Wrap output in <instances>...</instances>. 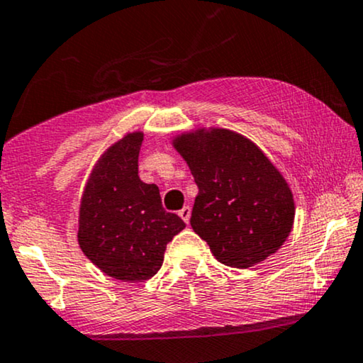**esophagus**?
<instances>
[{
	"mask_svg": "<svg viewBox=\"0 0 363 363\" xmlns=\"http://www.w3.org/2000/svg\"><path fill=\"white\" fill-rule=\"evenodd\" d=\"M179 216H181L182 220H184L186 223H189V218H191V208L189 206H184L181 211H179Z\"/></svg>",
	"mask_w": 363,
	"mask_h": 363,
	"instance_id": "esophagus-1",
	"label": "esophagus"
}]
</instances>
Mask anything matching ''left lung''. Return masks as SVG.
Masks as SVG:
<instances>
[{"instance_id":"8db88e82","label":"left lung","mask_w":363,"mask_h":363,"mask_svg":"<svg viewBox=\"0 0 363 363\" xmlns=\"http://www.w3.org/2000/svg\"><path fill=\"white\" fill-rule=\"evenodd\" d=\"M174 148L199 189L191 227L216 259L249 268L281 247L294 227V194L257 145L230 129L210 128L177 136Z\"/></svg>"}]
</instances>
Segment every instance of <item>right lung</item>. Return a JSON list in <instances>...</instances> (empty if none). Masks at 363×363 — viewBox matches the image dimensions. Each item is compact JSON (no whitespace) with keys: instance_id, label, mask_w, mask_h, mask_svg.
I'll use <instances>...</instances> for the list:
<instances>
[{"instance_id":"add662e5","label":"right lung","mask_w":363,"mask_h":363,"mask_svg":"<svg viewBox=\"0 0 363 363\" xmlns=\"http://www.w3.org/2000/svg\"><path fill=\"white\" fill-rule=\"evenodd\" d=\"M143 133H129L99 158L82 196L78 244L97 268L116 280H148L165 247L186 223L162 206L160 191L138 176Z\"/></svg>"}]
</instances>
